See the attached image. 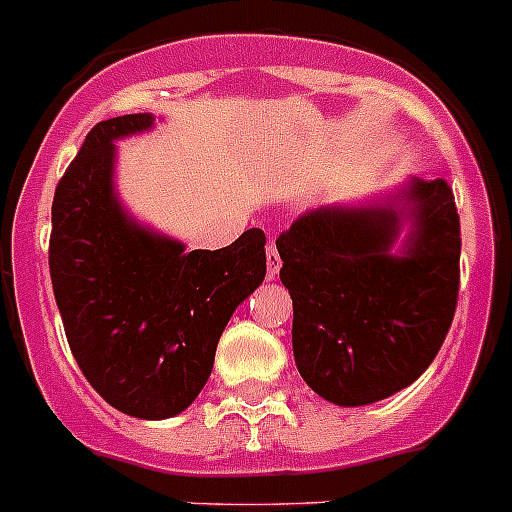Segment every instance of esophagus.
<instances>
[{
    "label": "esophagus",
    "mask_w": 512,
    "mask_h": 512,
    "mask_svg": "<svg viewBox=\"0 0 512 512\" xmlns=\"http://www.w3.org/2000/svg\"><path fill=\"white\" fill-rule=\"evenodd\" d=\"M265 263H268V278H276L278 270H281V257H278V249L273 242H268V247H265Z\"/></svg>",
    "instance_id": "1"
}]
</instances>
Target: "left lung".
Instances as JSON below:
<instances>
[{
  "mask_svg": "<svg viewBox=\"0 0 512 512\" xmlns=\"http://www.w3.org/2000/svg\"><path fill=\"white\" fill-rule=\"evenodd\" d=\"M402 217L414 228L394 256ZM276 247L294 302V360L323 400L371 405L429 368L460 289V215L444 178H413L386 205L310 210Z\"/></svg>",
  "mask_w": 512,
  "mask_h": 512,
  "instance_id": "left-lung-1",
  "label": "left lung"
}]
</instances>
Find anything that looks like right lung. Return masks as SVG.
I'll return each instance as SVG.
<instances>
[{
  "instance_id": "add662e5",
  "label": "right lung",
  "mask_w": 512,
  "mask_h": 512,
  "mask_svg": "<svg viewBox=\"0 0 512 512\" xmlns=\"http://www.w3.org/2000/svg\"><path fill=\"white\" fill-rule=\"evenodd\" d=\"M149 112L102 120L54 189L49 273L70 352L102 400L134 418H173L213 373L228 318L265 278V234L194 249L139 226L112 189L115 139Z\"/></svg>"
}]
</instances>
